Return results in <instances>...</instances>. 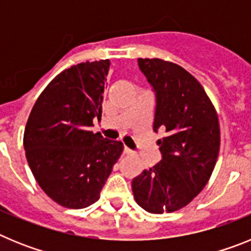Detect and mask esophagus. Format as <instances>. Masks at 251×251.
Returning a JSON list of instances; mask_svg holds the SVG:
<instances>
[{"instance_id":"obj_1","label":"esophagus","mask_w":251,"mask_h":251,"mask_svg":"<svg viewBox=\"0 0 251 251\" xmlns=\"http://www.w3.org/2000/svg\"><path fill=\"white\" fill-rule=\"evenodd\" d=\"M124 153H126V154H132L133 151L130 150V148H128L127 146H126V147H124Z\"/></svg>"}]
</instances>
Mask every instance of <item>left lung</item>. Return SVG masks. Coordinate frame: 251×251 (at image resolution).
Returning <instances> with one entry per match:
<instances>
[{"label":"left lung","mask_w":251,"mask_h":251,"mask_svg":"<svg viewBox=\"0 0 251 251\" xmlns=\"http://www.w3.org/2000/svg\"><path fill=\"white\" fill-rule=\"evenodd\" d=\"M156 94L153 130L162 159L134 177L136 202L151 214L174 212L202 191L220 150L216 110L202 85L179 65L161 59H138Z\"/></svg>","instance_id":"obj_1"}]
</instances>
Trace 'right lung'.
Returning <instances> with one entry per match:
<instances>
[{
	"mask_svg": "<svg viewBox=\"0 0 251 251\" xmlns=\"http://www.w3.org/2000/svg\"><path fill=\"white\" fill-rule=\"evenodd\" d=\"M109 60L81 63L60 73L40 94L24 134L26 158L43 191L59 205L84 208L98 201L121 141L93 133L101 117Z\"/></svg>",
	"mask_w": 251,
	"mask_h": 251,
	"instance_id": "obj_1",
	"label": "right lung"
}]
</instances>
